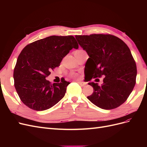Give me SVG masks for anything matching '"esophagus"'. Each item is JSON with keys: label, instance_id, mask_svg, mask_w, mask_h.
Here are the masks:
<instances>
[{"label": "esophagus", "instance_id": "obj_1", "mask_svg": "<svg viewBox=\"0 0 147 147\" xmlns=\"http://www.w3.org/2000/svg\"><path fill=\"white\" fill-rule=\"evenodd\" d=\"M77 82L80 84V86H85V83H84V82H78V81H77Z\"/></svg>", "mask_w": 147, "mask_h": 147}]
</instances>
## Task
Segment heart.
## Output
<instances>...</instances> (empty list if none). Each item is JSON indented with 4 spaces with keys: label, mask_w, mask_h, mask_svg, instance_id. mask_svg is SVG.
I'll list each match as a JSON object with an SVG mask.
<instances>
[{
    "label": "heart",
    "mask_w": 147,
    "mask_h": 147,
    "mask_svg": "<svg viewBox=\"0 0 147 147\" xmlns=\"http://www.w3.org/2000/svg\"><path fill=\"white\" fill-rule=\"evenodd\" d=\"M82 51V50H78V51Z\"/></svg>",
    "instance_id": "obj_1"
}]
</instances>
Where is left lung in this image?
I'll return each instance as SVG.
<instances>
[{
  "instance_id": "8db88e82",
  "label": "left lung",
  "mask_w": 147,
  "mask_h": 147,
  "mask_svg": "<svg viewBox=\"0 0 147 147\" xmlns=\"http://www.w3.org/2000/svg\"><path fill=\"white\" fill-rule=\"evenodd\" d=\"M75 38L90 56L84 72L90 80L105 75L101 85L88 83L94 92L87 98L104 110L123 104L134 89L137 76L136 64L129 48L122 40L112 35H75Z\"/></svg>"
}]
</instances>
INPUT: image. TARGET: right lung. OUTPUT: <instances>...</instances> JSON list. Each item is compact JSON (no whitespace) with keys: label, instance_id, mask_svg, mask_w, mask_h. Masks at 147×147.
I'll return each mask as SVG.
<instances>
[{"label":"right lung","instance_id":"right-lung-1","mask_svg":"<svg viewBox=\"0 0 147 147\" xmlns=\"http://www.w3.org/2000/svg\"><path fill=\"white\" fill-rule=\"evenodd\" d=\"M78 45L72 35H53L31 43L17 59L13 72L15 87L20 99L29 108L43 111L50 109L65 96L70 83L62 80L51 83L46 77L59 66L61 61Z\"/></svg>","mask_w":147,"mask_h":147}]
</instances>
